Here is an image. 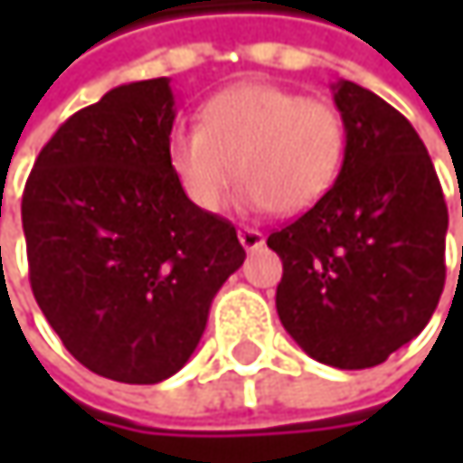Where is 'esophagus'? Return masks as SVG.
Listing matches in <instances>:
<instances>
[{
    "label": "esophagus",
    "mask_w": 463,
    "mask_h": 463,
    "mask_svg": "<svg viewBox=\"0 0 463 463\" xmlns=\"http://www.w3.org/2000/svg\"><path fill=\"white\" fill-rule=\"evenodd\" d=\"M238 241H241V246L246 251H254V249H260L265 243V235L260 231H254V228H241L238 231Z\"/></svg>",
    "instance_id": "esophagus-1"
}]
</instances>
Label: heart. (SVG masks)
I'll list each match as a JSON object with an SVG mask.
<instances>
[{
  "mask_svg": "<svg viewBox=\"0 0 463 463\" xmlns=\"http://www.w3.org/2000/svg\"><path fill=\"white\" fill-rule=\"evenodd\" d=\"M343 146V120L332 104L268 82H241L201 107L198 126L171 131L168 165L201 212L225 206L238 174L243 209L300 214L335 184Z\"/></svg>",
  "mask_w": 463,
  "mask_h": 463,
  "instance_id": "b5f03b06",
  "label": "heart"
}]
</instances>
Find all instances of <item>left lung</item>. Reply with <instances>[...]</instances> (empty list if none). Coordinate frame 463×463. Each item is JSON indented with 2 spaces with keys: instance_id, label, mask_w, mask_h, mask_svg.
I'll return each instance as SVG.
<instances>
[{
  "instance_id": "obj_1",
  "label": "left lung",
  "mask_w": 463,
  "mask_h": 463,
  "mask_svg": "<svg viewBox=\"0 0 463 463\" xmlns=\"http://www.w3.org/2000/svg\"><path fill=\"white\" fill-rule=\"evenodd\" d=\"M343 165L322 201L268 246L276 311L295 343L337 370L389 359L429 324L445 287L448 206L431 157L392 104L340 80Z\"/></svg>"
}]
</instances>
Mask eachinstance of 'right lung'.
Returning a JSON list of instances; mask_svg holds the SVG:
<instances>
[{"label":"right lung","mask_w":463,"mask_h":463,"mask_svg":"<svg viewBox=\"0 0 463 463\" xmlns=\"http://www.w3.org/2000/svg\"><path fill=\"white\" fill-rule=\"evenodd\" d=\"M168 77L112 88L74 112L29 174V281L66 351L96 375L160 383L193 356L246 251L168 165Z\"/></svg>","instance_id":"add662e5"}]
</instances>
